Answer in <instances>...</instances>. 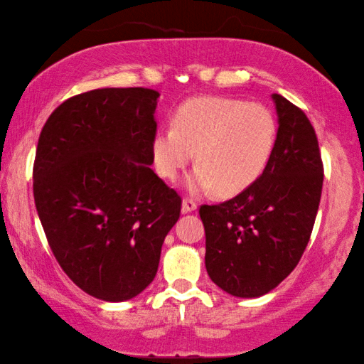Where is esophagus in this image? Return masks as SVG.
Listing matches in <instances>:
<instances>
[{"instance_id": "esophagus-1", "label": "esophagus", "mask_w": 364, "mask_h": 364, "mask_svg": "<svg viewBox=\"0 0 364 364\" xmlns=\"http://www.w3.org/2000/svg\"><path fill=\"white\" fill-rule=\"evenodd\" d=\"M197 208V204L194 200H191V199H183V205H181V212L183 213H191V212H194Z\"/></svg>"}]
</instances>
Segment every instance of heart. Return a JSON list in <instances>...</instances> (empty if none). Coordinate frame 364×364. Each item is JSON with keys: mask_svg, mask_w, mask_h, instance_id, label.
<instances>
[{"mask_svg": "<svg viewBox=\"0 0 364 364\" xmlns=\"http://www.w3.org/2000/svg\"><path fill=\"white\" fill-rule=\"evenodd\" d=\"M276 139V117L263 104L202 96L178 107L173 127L157 128L151 157L157 175L173 181L196 152L199 167L186 176L184 189L193 196L215 189L220 196H236L267 170Z\"/></svg>", "mask_w": 364, "mask_h": 364, "instance_id": "heart-1", "label": "heart"}]
</instances>
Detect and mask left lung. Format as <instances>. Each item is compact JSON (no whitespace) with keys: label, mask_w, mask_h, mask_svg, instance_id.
Here are the masks:
<instances>
[{"label":"left lung","mask_w":364,"mask_h":364,"mask_svg":"<svg viewBox=\"0 0 364 364\" xmlns=\"http://www.w3.org/2000/svg\"><path fill=\"white\" fill-rule=\"evenodd\" d=\"M278 139L267 170L241 194L202 205L205 268L225 292L255 299L281 284L310 241L323 189V164L310 120L271 95Z\"/></svg>","instance_id":"8db88e82"}]
</instances>
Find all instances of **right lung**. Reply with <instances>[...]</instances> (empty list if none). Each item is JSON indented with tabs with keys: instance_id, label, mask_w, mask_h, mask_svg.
<instances>
[{
	"instance_id": "add662e5",
	"label": "right lung",
	"mask_w": 364,
	"mask_h": 364,
	"mask_svg": "<svg viewBox=\"0 0 364 364\" xmlns=\"http://www.w3.org/2000/svg\"><path fill=\"white\" fill-rule=\"evenodd\" d=\"M159 93L100 88L70 97L43 127L33 197L49 247L75 284L104 301L156 278L181 197L154 173Z\"/></svg>"
}]
</instances>
